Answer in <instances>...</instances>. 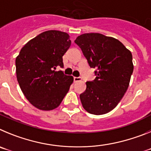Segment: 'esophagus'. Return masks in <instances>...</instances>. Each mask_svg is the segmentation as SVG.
<instances>
[{"mask_svg":"<svg viewBox=\"0 0 151 151\" xmlns=\"http://www.w3.org/2000/svg\"><path fill=\"white\" fill-rule=\"evenodd\" d=\"M80 81H82V78H81V77H74V82H80Z\"/></svg>","mask_w":151,"mask_h":151,"instance_id":"obj_1","label":"esophagus"}]
</instances>
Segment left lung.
Wrapping results in <instances>:
<instances>
[{"mask_svg": "<svg viewBox=\"0 0 151 151\" xmlns=\"http://www.w3.org/2000/svg\"><path fill=\"white\" fill-rule=\"evenodd\" d=\"M75 43L89 66L97 69L95 79L86 82V90L80 94L82 106L94 115L109 113L129 88L134 69L132 53L119 40L100 33L82 34Z\"/></svg>", "mask_w": 151, "mask_h": 151, "instance_id": "1", "label": "left lung"}]
</instances>
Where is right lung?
<instances>
[{
    "label": "right lung",
    "instance_id": "1",
    "mask_svg": "<svg viewBox=\"0 0 151 151\" xmlns=\"http://www.w3.org/2000/svg\"><path fill=\"white\" fill-rule=\"evenodd\" d=\"M71 45L69 34L49 30L41 33L22 47L16 58L18 83L26 99L38 110L49 111L60 106L73 82L63 67V56Z\"/></svg>",
    "mask_w": 151,
    "mask_h": 151
}]
</instances>
